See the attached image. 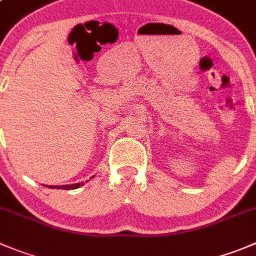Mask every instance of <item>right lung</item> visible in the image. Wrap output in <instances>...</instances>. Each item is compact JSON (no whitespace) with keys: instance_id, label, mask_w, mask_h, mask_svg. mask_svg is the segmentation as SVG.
Segmentation results:
<instances>
[{"instance_id":"obj_1","label":"right lung","mask_w":256,"mask_h":256,"mask_svg":"<svg viewBox=\"0 0 256 256\" xmlns=\"http://www.w3.org/2000/svg\"><path fill=\"white\" fill-rule=\"evenodd\" d=\"M82 186V184H65V186H55L56 188H62V190H74V188H78V187ZM52 187V186H51ZM54 187V188H55Z\"/></svg>"}]
</instances>
